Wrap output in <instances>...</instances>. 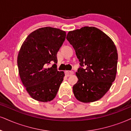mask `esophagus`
Instances as JSON below:
<instances>
[{
  "label": "esophagus",
  "instance_id": "esophagus-1",
  "mask_svg": "<svg viewBox=\"0 0 131 131\" xmlns=\"http://www.w3.org/2000/svg\"><path fill=\"white\" fill-rule=\"evenodd\" d=\"M65 74H66V77H69V76L73 75V71H66Z\"/></svg>",
  "mask_w": 131,
  "mask_h": 131
}]
</instances>
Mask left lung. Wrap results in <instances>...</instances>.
<instances>
[{
  "label": "left lung",
  "instance_id": "8db88e82",
  "mask_svg": "<svg viewBox=\"0 0 131 131\" xmlns=\"http://www.w3.org/2000/svg\"><path fill=\"white\" fill-rule=\"evenodd\" d=\"M66 38L80 62L81 67L76 72L78 80L73 87L75 98L85 103L98 101L110 89L115 79L118 54L115 43L94 27L69 31Z\"/></svg>",
  "mask_w": 131,
  "mask_h": 131
}]
</instances>
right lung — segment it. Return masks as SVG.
Segmentation results:
<instances>
[{"label":"right lung","instance_id":"obj_1","mask_svg":"<svg viewBox=\"0 0 131 131\" xmlns=\"http://www.w3.org/2000/svg\"><path fill=\"white\" fill-rule=\"evenodd\" d=\"M66 36L60 29L43 27L30 33L22 43L17 56L19 73L34 100L48 102L55 98L65 76L56 69V54ZM51 63L52 67L47 68Z\"/></svg>","mask_w":131,"mask_h":131}]
</instances>
